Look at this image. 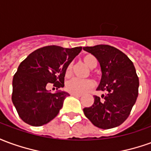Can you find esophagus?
I'll return each instance as SVG.
<instances>
[{"label": "esophagus", "instance_id": "esophagus-1", "mask_svg": "<svg viewBox=\"0 0 151 151\" xmlns=\"http://www.w3.org/2000/svg\"><path fill=\"white\" fill-rule=\"evenodd\" d=\"M70 95L72 96H75V97H81L82 95H78V94H75V93H70Z\"/></svg>", "mask_w": 151, "mask_h": 151}]
</instances>
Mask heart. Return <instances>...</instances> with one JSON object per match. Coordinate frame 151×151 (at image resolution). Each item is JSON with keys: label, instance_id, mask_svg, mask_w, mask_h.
Segmentation results:
<instances>
[{"label": "heart", "instance_id": "1", "mask_svg": "<svg viewBox=\"0 0 151 151\" xmlns=\"http://www.w3.org/2000/svg\"><path fill=\"white\" fill-rule=\"evenodd\" d=\"M82 60L86 65L89 67L90 69H94L97 65V59L91 54H87L82 57ZM72 73V65H69L66 67L65 75L70 76ZM94 86V82L90 79H86V80H82V79L73 78L69 79V81L66 82L65 88L70 93H75L78 95L84 94L89 90L93 88Z\"/></svg>", "mask_w": 151, "mask_h": 151}]
</instances>
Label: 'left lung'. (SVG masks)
Wrapping results in <instances>:
<instances>
[{"label":"left lung","instance_id":"1","mask_svg":"<svg viewBox=\"0 0 151 151\" xmlns=\"http://www.w3.org/2000/svg\"><path fill=\"white\" fill-rule=\"evenodd\" d=\"M83 50L97 58L102 77L97 91H104L102 99L95 95L91 107L83 109L95 126L108 129L120 125L129 116L138 95L139 79L133 62L114 47L104 44L84 47Z\"/></svg>","mask_w":151,"mask_h":151}]
</instances>
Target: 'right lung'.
<instances>
[{
	"mask_svg": "<svg viewBox=\"0 0 151 151\" xmlns=\"http://www.w3.org/2000/svg\"><path fill=\"white\" fill-rule=\"evenodd\" d=\"M81 51L82 47H43L19 65L13 78L12 101L25 123L41 126L57 116L69 95L61 91L51 93L47 86L52 83L56 90L64 87L66 67Z\"/></svg>",
	"mask_w": 151,
	"mask_h": 151,
	"instance_id": "1",
	"label": "right lung"
}]
</instances>
